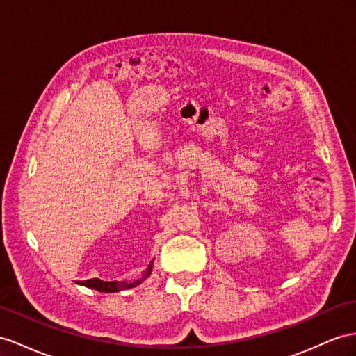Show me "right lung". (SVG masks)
<instances>
[{
	"instance_id": "add662e5",
	"label": "right lung",
	"mask_w": 356,
	"mask_h": 356,
	"mask_svg": "<svg viewBox=\"0 0 356 356\" xmlns=\"http://www.w3.org/2000/svg\"><path fill=\"white\" fill-rule=\"evenodd\" d=\"M152 265H153V263H150V266L147 268V270H145V273H144L141 280H136V281H132V282H126V281H102V280H99V278H91V280H87V281H78V284L86 286L88 289H95L97 291H105V293H115V291L132 289L135 286H138L140 282H143V280H145V278L150 275Z\"/></svg>"
}]
</instances>
